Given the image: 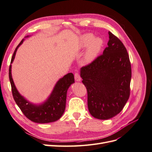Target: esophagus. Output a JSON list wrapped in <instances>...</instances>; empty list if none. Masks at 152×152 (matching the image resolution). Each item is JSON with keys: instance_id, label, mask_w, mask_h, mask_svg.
<instances>
[{"instance_id": "34e87169", "label": "esophagus", "mask_w": 152, "mask_h": 152, "mask_svg": "<svg viewBox=\"0 0 152 152\" xmlns=\"http://www.w3.org/2000/svg\"><path fill=\"white\" fill-rule=\"evenodd\" d=\"M75 80L77 82L81 81V78H80L79 74L78 73H75Z\"/></svg>"}]
</instances>
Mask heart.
Returning a JSON list of instances; mask_svg holds the SVG:
<instances>
[{
    "mask_svg": "<svg viewBox=\"0 0 152 152\" xmlns=\"http://www.w3.org/2000/svg\"><path fill=\"white\" fill-rule=\"evenodd\" d=\"M94 37L92 34H86L81 37L80 47L84 48L88 46L85 54L84 61L89 63L98 56L103 45V40L100 37Z\"/></svg>",
    "mask_w": 152,
    "mask_h": 152,
    "instance_id": "1",
    "label": "heart"
}]
</instances>
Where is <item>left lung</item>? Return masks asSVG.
Returning <instances> with one entry per match:
<instances>
[{
	"instance_id": "obj_1",
	"label": "left lung",
	"mask_w": 152,
	"mask_h": 152,
	"mask_svg": "<svg viewBox=\"0 0 152 152\" xmlns=\"http://www.w3.org/2000/svg\"><path fill=\"white\" fill-rule=\"evenodd\" d=\"M108 47L103 54L80 68L87 91V106L93 117L108 120L120 113L130 95L131 66L121 41L108 31Z\"/></svg>"
}]
</instances>
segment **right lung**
Listing matches in <instances>:
<instances>
[{
  "label": "right lung",
  "mask_w": 152,
  "mask_h": 152,
  "mask_svg": "<svg viewBox=\"0 0 152 152\" xmlns=\"http://www.w3.org/2000/svg\"><path fill=\"white\" fill-rule=\"evenodd\" d=\"M29 37L28 35L25 37V38ZM24 40L23 39L21 41L14 52L9 70V77L14 99L21 112L31 121L39 124L55 122L59 120L65 112L67 91L70 86L75 82L74 75L72 73H68L59 79L55 84L51 93L43 103L35 104L30 102L18 92L11 73V64L15 58L18 48L23 44Z\"/></svg>",
  "instance_id": "add662e5"
}]
</instances>
